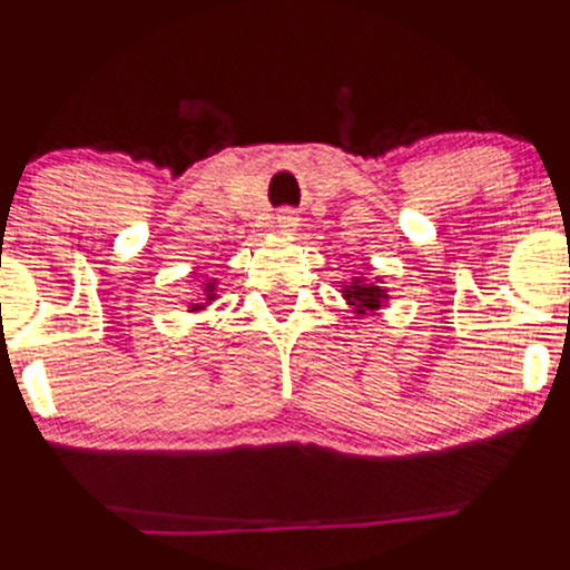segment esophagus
<instances>
[{"label": "esophagus", "mask_w": 570, "mask_h": 570, "mask_svg": "<svg viewBox=\"0 0 570 570\" xmlns=\"http://www.w3.org/2000/svg\"><path fill=\"white\" fill-rule=\"evenodd\" d=\"M274 220H277V229L293 232L298 226V210H296V207H279Z\"/></svg>", "instance_id": "esophagus-1"}]
</instances>
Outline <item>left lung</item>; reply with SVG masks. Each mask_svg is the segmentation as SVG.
<instances>
[{"instance_id": "obj_1", "label": "left lung", "mask_w": 570, "mask_h": 570, "mask_svg": "<svg viewBox=\"0 0 570 570\" xmlns=\"http://www.w3.org/2000/svg\"><path fill=\"white\" fill-rule=\"evenodd\" d=\"M346 296L352 298V304L357 306V312L365 309H379L381 301H384V291L379 285H354L352 291H346Z\"/></svg>"}]
</instances>
